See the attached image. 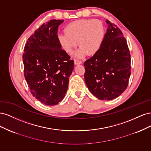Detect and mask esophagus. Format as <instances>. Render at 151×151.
I'll return each mask as SVG.
<instances>
[{"label":"esophagus","instance_id":"obj_1","mask_svg":"<svg viewBox=\"0 0 151 151\" xmlns=\"http://www.w3.org/2000/svg\"><path fill=\"white\" fill-rule=\"evenodd\" d=\"M82 62L81 60H74V64L75 65H79V64H81Z\"/></svg>","mask_w":151,"mask_h":151}]
</instances>
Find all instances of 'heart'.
I'll return each instance as SVG.
<instances>
[{"mask_svg":"<svg viewBox=\"0 0 151 151\" xmlns=\"http://www.w3.org/2000/svg\"><path fill=\"white\" fill-rule=\"evenodd\" d=\"M104 36L105 28L101 21L80 19L68 24L65 33L57 35V40L62 50L67 53H71L78 43L80 47L75 56L82 57L86 53L89 55L96 53L101 47Z\"/></svg>","mask_w":151,"mask_h":151,"instance_id":"b5f03b06","label":"heart"}]
</instances>
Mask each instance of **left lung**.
Listing matches in <instances>:
<instances>
[{
    "label": "left lung",
    "instance_id": "8db88e82",
    "mask_svg": "<svg viewBox=\"0 0 151 151\" xmlns=\"http://www.w3.org/2000/svg\"><path fill=\"white\" fill-rule=\"evenodd\" d=\"M106 22L108 26L101 48L84 63V79L90 92L97 98L112 100L127 88L131 58L122 32L109 21Z\"/></svg>",
    "mask_w": 151,
    "mask_h": 151
}]
</instances>
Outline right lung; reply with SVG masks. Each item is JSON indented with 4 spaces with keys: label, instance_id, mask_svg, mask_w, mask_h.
<instances>
[{
    "label": "right lung",
    "instance_id": "add662e5",
    "mask_svg": "<svg viewBox=\"0 0 151 151\" xmlns=\"http://www.w3.org/2000/svg\"><path fill=\"white\" fill-rule=\"evenodd\" d=\"M63 20L44 23L30 36L22 61L30 92L42 104L53 106L65 97L74 60L58 43V28Z\"/></svg>",
    "mask_w": 151,
    "mask_h": 151
}]
</instances>
